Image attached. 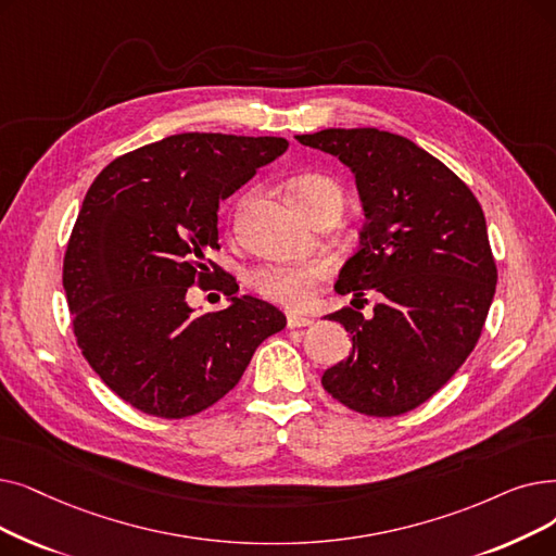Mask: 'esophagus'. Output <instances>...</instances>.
Instances as JSON below:
<instances>
[{
    "instance_id": "1",
    "label": "esophagus",
    "mask_w": 556,
    "mask_h": 556,
    "mask_svg": "<svg viewBox=\"0 0 556 556\" xmlns=\"http://www.w3.org/2000/svg\"><path fill=\"white\" fill-rule=\"evenodd\" d=\"M286 323H288V327H291V329L313 325V320H311V318H306V316H298V313H288V316H286Z\"/></svg>"
}]
</instances>
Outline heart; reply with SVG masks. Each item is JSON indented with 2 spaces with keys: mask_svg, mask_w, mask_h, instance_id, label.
<instances>
[{
  "mask_svg": "<svg viewBox=\"0 0 556 556\" xmlns=\"http://www.w3.org/2000/svg\"><path fill=\"white\" fill-rule=\"evenodd\" d=\"M291 198L308 215L323 206L336 204L343 208V188L331 177L320 173H308L291 181ZM329 275V265L320 258L308 261H277L265 263L250 277L254 291L288 308H304L318 293L320 281Z\"/></svg>",
  "mask_w": 556,
  "mask_h": 556,
  "instance_id": "b5f03b06",
  "label": "heart"
}]
</instances>
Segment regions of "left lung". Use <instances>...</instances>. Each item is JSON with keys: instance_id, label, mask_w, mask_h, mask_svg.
<instances>
[{"instance_id": "obj_1", "label": "left lung", "mask_w": 556, "mask_h": 556, "mask_svg": "<svg viewBox=\"0 0 556 556\" xmlns=\"http://www.w3.org/2000/svg\"><path fill=\"white\" fill-rule=\"evenodd\" d=\"M345 163L366 213L358 250L336 293L366 291L372 316L329 313L352 333V352L325 370V391L352 412L402 416L441 391L475 350L495 295L497 268L484 211L447 165L404 136L323 129L295 136Z\"/></svg>"}]
</instances>
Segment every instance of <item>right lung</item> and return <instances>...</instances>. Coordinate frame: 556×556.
<instances>
[{
	"label": "right lung",
	"instance_id": "right-lung-1",
	"mask_svg": "<svg viewBox=\"0 0 556 556\" xmlns=\"http://www.w3.org/2000/svg\"><path fill=\"white\" fill-rule=\"evenodd\" d=\"M286 150L277 136L177 134L117 156L88 188L63 258L72 329L90 368L138 412H204L286 327L208 258L220 200ZM215 276L230 306L192 317L187 288Z\"/></svg>",
	"mask_w": 556,
	"mask_h": 556
}]
</instances>
